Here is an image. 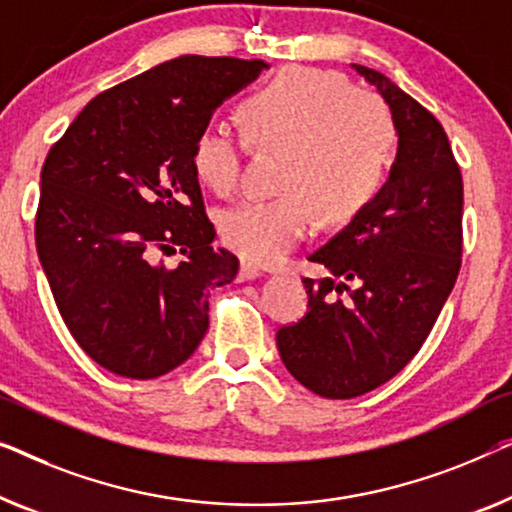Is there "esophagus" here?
<instances>
[{"label":"esophagus","mask_w":512,"mask_h":512,"mask_svg":"<svg viewBox=\"0 0 512 512\" xmlns=\"http://www.w3.org/2000/svg\"><path fill=\"white\" fill-rule=\"evenodd\" d=\"M256 277H261V270H258L256 265H251V263H242L240 265L238 281H251V279H256Z\"/></svg>","instance_id":"1"}]
</instances>
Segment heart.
<instances>
[{"mask_svg": "<svg viewBox=\"0 0 512 512\" xmlns=\"http://www.w3.org/2000/svg\"><path fill=\"white\" fill-rule=\"evenodd\" d=\"M242 137L224 127L198 131L191 166L217 196L238 189L244 143L281 152L274 198H247L219 219L235 254L272 263L305 238L310 207L325 224H344L379 194L395 143V122L379 96L353 90L337 71L291 66L240 103Z\"/></svg>", "mask_w": 512, "mask_h": 512, "instance_id": "obj_1", "label": "heart"}]
</instances>
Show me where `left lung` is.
<instances>
[{
	"label": "left lung",
	"instance_id": "obj_1",
	"mask_svg": "<svg viewBox=\"0 0 512 512\" xmlns=\"http://www.w3.org/2000/svg\"><path fill=\"white\" fill-rule=\"evenodd\" d=\"M390 106L399 147L376 198L309 256L330 277L305 281L309 305L277 330L305 388L351 399L379 388L425 344L462 265V173L441 122L385 78L353 64Z\"/></svg>",
	"mask_w": 512,
	"mask_h": 512
}]
</instances>
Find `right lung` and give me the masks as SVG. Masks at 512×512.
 I'll list each match as a JSON object with an SVG mask.
<instances>
[{
    "mask_svg": "<svg viewBox=\"0 0 512 512\" xmlns=\"http://www.w3.org/2000/svg\"><path fill=\"white\" fill-rule=\"evenodd\" d=\"M268 69L184 55L96 94L41 168L36 251L66 328L103 369L157 379L205 337L210 288L238 258L214 249L191 147L212 110ZM181 247L177 269L156 254Z\"/></svg>",
    "mask_w": 512,
    "mask_h": 512,
    "instance_id": "right-lung-1",
    "label": "right lung"
}]
</instances>
